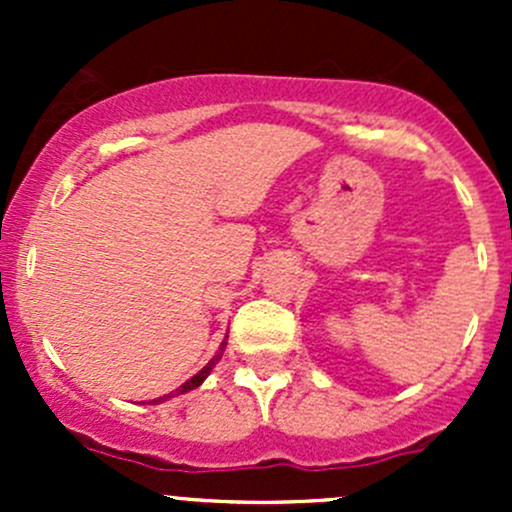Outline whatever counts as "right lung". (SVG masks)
Masks as SVG:
<instances>
[{
    "instance_id": "obj_1",
    "label": "right lung",
    "mask_w": 512,
    "mask_h": 512,
    "mask_svg": "<svg viewBox=\"0 0 512 512\" xmlns=\"http://www.w3.org/2000/svg\"><path fill=\"white\" fill-rule=\"evenodd\" d=\"M225 344H227V339H225V342H223V347H220V352H218V354H215V356H213V359H210V361H208V364H205V366H203V369H200V371H198V374H195V376H193V379H188V381H185V384H183V386H178V389H175V391H173V394H168V396H160V399H153V401H151V404H160V401L170 399V396H178V394H185V391H193V389H195V386H200V384H203V381H205V376H208V374H210V371H213V366H215V364H218V361H220V356H223V352H225Z\"/></svg>"
}]
</instances>
